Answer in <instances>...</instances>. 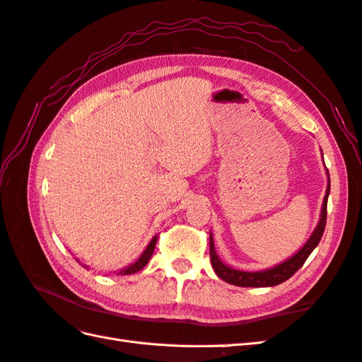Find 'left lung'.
<instances>
[{"label": "left lung", "instance_id": "1", "mask_svg": "<svg viewBox=\"0 0 362 362\" xmlns=\"http://www.w3.org/2000/svg\"><path fill=\"white\" fill-rule=\"evenodd\" d=\"M327 170V169H325ZM327 190H325V197L322 201V209H321V218L320 223L316 226L313 233L308 238L307 243L299 249L293 257H290L284 262L278 264V266L267 269V270H259V272H243V270H236L226 266V264L218 258L216 250H215V244H214V236L210 233V262L211 267H214L216 275L221 278L223 281L228 284H233L238 287H272V286H278L281 283H284L290 276H293L295 273L303 267V264L308 258L316 245L320 244L321 236L324 233L325 228V221H327V199H329V193H330V176L327 170Z\"/></svg>", "mask_w": 362, "mask_h": 362}]
</instances>
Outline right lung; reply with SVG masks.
<instances>
[{
  "instance_id": "1",
  "label": "right lung",
  "mask_w": 362,
  "mask_h": 362,
  "mask_svg": "<svg viewBox=\"0 0 362 362\" xmlns=\"http://www.w3.org/2000/svg\"><path fill=\"white\" fill-rule=\"evenodd\" d=\"M156 240H158V236H153V238H152V241L148 243V245L146 247V250L143 252V255H141V257H139L134 264H130V266H127L126 269L119 270V272H118V275H132V273H136V272H139L141 269H144V266H146V264L148 262V259L152 258L153 250H155V245H156ZM83 267L89 269L87 266H84V264H83Z\"/></svg>"
}]
</instances>
